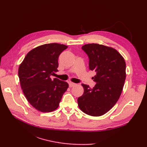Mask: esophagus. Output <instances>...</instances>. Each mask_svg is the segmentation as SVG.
Segmentation results:
<instances>
[{
    "label": "esophagus",
    "instance_id": "1",
    "mask_svg": "<svg viewBox=\"0 0 147 147\" xmlns=\"http://www.w3.org/2000/svg\"><path fill=\"white\" fill-rule=\"evenodd\" d=\"M76 85V83H72V82H69V87H73L74 86Z\"/></svg>",
    "mask_w": 147,
    "mask_h": 147
}]
</instances>
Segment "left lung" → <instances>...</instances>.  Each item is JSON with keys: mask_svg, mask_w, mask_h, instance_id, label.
I'll list each match as a JSON object with an SVG mask.
<instances>
[{"mask_svg": "<svg viewBox=\"0 0 147 147\" xmlns=\"http://www.w3.org/2000/svg\"><path fill=\"white\" fill-rule=\"evenodd\" d=\"M89 58V69L96 72L92 88L82 84L84 93L78 98L80 109L92 116H100L119 98L126 79V62L116 50L97 43L82 47Z\"/></svg>", "mask_w": 147, "mask_h": 147, "instance_id": "8db88e82", "label": "left lung"}]
</instances>
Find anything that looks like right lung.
<instances>
[{
  "instance_id": "right-lung-1",
  "label": "right lung",
  "mask_w": 147,
  "mask_h": 147,
  "mask_svg": "<svg viewBox=\"0 0 147 147\" xmlns=\"http://www.w3.org/2000/svg\"><path fill=\"white\" fill-rule=\"evenodd\" d=\"M67 46L48 43L28 53L18 70L21 88L27 100L42 112L55 110L69 85L57 78L51 79L59 66L58 58Z\"/></svg>"
}]
</instances>
